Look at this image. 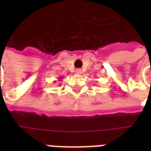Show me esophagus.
Instances as JSON below:
<instances>
[{"instance_id":"1","label":"esophagus","mask_w":151,"mask_h":151,"mask_svg":"<svg viewBox=\"0 0 151 151\" xmlns=\"http://www.w3.org/2000/svg\"><path fill=\"white\" fill-rule=\"evenodd\" d=\"M76 73L77 74H81L82 73V69H76Z\"/></svg>"}]
</instances>
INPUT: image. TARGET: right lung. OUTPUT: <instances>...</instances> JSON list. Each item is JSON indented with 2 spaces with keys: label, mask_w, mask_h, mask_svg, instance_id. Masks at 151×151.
<instances>
[{
  "label": "right lung",
  "mask_w": 151,
  "mask_h": 151,
  "mask_svg": "<svg viewBox=\"0 0 151 151\" xmlns=\"http://www.w3.org/2000/svg\"><path fill=\"white\" fill-rule=\"evenodd\" d=\"M60 79H62V77H61V78H60Z\"/></svg>",
  "instance_id": "1"
}]
</instances>
